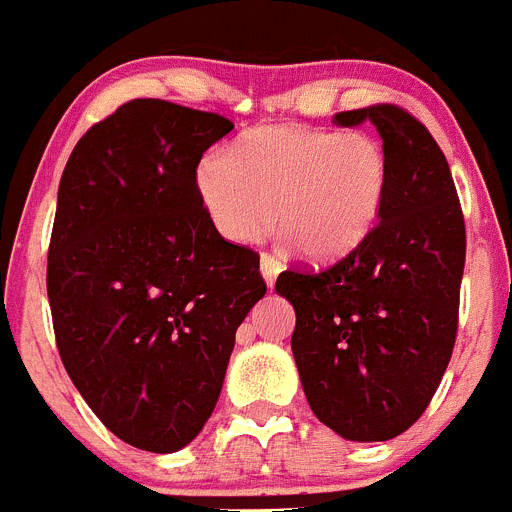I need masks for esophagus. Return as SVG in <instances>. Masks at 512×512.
Here are the masks:
<instances>
[{
  "mask_svg": "<svg viewBox=\"0 0 512 512\" xmlns=\"http://www.w3.org/2000/svg\"><path fill=\"white\" fill-rule=\"evenodd\" d=\"M279 271H282V264L277 261V256H271V253H261V277L266 279V284H269V287H274Z\"/></svg>",
  "mask_w": 512,
  "mask_h": 512,
  "instance_id": "obj_1",
  "label": "esophagus"
}]
</instances>
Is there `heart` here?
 <instances>
[{
    "instance_id": "heart-1",
    "label": "heart",
    "mask_w": 512,
    "mask_h": 512,
    "mask_svg": "<svg viewBox=\"0 0 512 512\" xmlns=\"http://www.w3.org/2000/svg\"><path fill=\"white\" fill-rule=\"evenodd\" d=\"M387 182L377 140L297 125L248 130L228 156L197 166V192L223 238L259 241L277 214L282 243L310 261L338 259L372 233Z\"/></svg>"
}]
</instances>
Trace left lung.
<instances>
[{
  "label": "left lung",
  "mask_w": 512,
  "mask_h": 512,
  "mask_svg": "<svg viewBox=\"0 0 512 512\" xmlns=\"http://www.w3.org/2000/svg\"><path fill=\"white\" fill-rule=\"evenodd\" d=\"M372 122L390 182L377 225L325 269L282 271L292 354L312 413L346 441H390L423 415L454 351L467 233L449 161L395 104L338 112Z\"/></svg>",
  "instance_id": "obj_1"
}]
</instances>
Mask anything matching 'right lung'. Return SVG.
Returning a JSON list of instances; mask_svg holds the SVG:
<instances>
[{
  "label": "right lung",
  "mask_w": 512,
  "mask_h": 512,
  "mask_svg": "<svg viewBox=\"0 0 512 512\" xmlns=\"http://www.w3.org/2000/svg\"><path fill=\"white\" fill-rule=\"evenodd\" d=\"M233 130L215 112L133 99L71 151L48 300L58 354L120 441L174 454L223 390L235 330L266 295L259 253L217 233L197 166Z\"/></svg>",
  "instance_id": "right-lung-1"
}]
</instances>
